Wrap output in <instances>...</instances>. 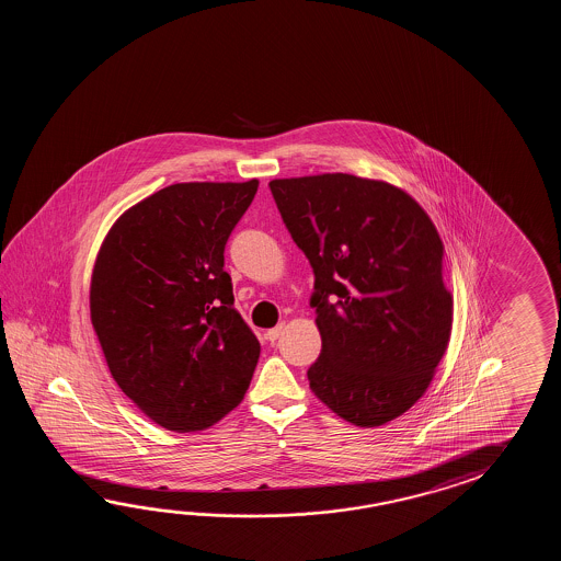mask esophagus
<instances>
[{
  "label": "esophagus",
  "instance_id": "34e87169",
  "mask_svg": "<svg viewBox=\"0 0 561 561\" xmlns=\"http://www.w3.org/2000/svg\"><path fill=\"white\" fill-rule=\"evenodd\" d=\"M285 322H280V324H276L275 329H268V331H266V339L273 343L280 334L285 333Z\"/></svg>",
  "mask_w": 561,
  "mask_h": 561
}]
</instances>
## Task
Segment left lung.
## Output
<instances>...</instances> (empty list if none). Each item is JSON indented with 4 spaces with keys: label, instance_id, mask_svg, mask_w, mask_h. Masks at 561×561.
I'll return each mask as SVG.
<instances>
[{
    "label": "left lung",
    "instance_id": "8db88e82",
    "mask_svg": "<svg viewBox=\"0 0 561 561\" xmlns=\"http://www.w3.org/2000/svg\"><path fill=\"white\" fill-rule=\"evenodd\" d=\"M314 271L319 358L310 391L357 427H379L430 387L454 324L442 237L403 188L327 172L268 182Z\"/></svg>",
    "mask_w": 561,
    "mask_h": 561
}]
</instances>
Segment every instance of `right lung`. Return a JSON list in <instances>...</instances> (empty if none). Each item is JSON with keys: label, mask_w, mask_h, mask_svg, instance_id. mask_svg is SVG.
Here are the masks:
<instances>
[{"label": "right lung", "mask_w": 561, "mask_h": 561, "mask_svg": "<svg viewBox=\"0 0 561 561\" xmlns=\"http://www.w3.org/2000/svg\"><path fill=\"white\" fill-rule=\"evenodd\" d=\"M259 188L180 182L107 230L90 319L114 381L160 427L203 431L239 405L261 343L234 309L225 244Z\"/></svg>", "instance_id": "1"}]
</instances>
